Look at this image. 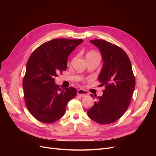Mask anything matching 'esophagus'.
Wrapping results in <instances>:
<instances>
[{"mask_svg":"<svg viewBox=\"0 0 156 156\" xmlns=\"http://www.w3.org/2000/svg\"><path fill=\"white\" fill-rule=\"evenodd\" d=\"M77 94H78V95H79L80 97H86L89 95L88 92H87L86 90H82V89L78 90Z\"/></svg>","mask_w":156,"mask_h":156,"instance_id":"34e87169","label":"esophagus"}]
</instances>
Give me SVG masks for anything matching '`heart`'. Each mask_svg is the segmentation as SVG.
<instances>
[{
    "label": "heart",
    "mask_w": 156,
    "mask_h": 156,
    "mask_svg": "<svg viewBox=\"0 0 156 156\" xmlns=\"http://www.w3.org/2000/svg\"><path fill=\"white\" fill-rule=\"evenodd\" d=\"M96 56H100L99 54L95 51H90L87 54V57H96Z\"/></svg>",
    "instance_id": "obj_1"
}]
</instances>
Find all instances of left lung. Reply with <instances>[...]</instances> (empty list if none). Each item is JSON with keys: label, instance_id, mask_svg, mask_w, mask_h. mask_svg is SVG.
I'll list each match as a JSON object with an SVG mask.
<instances>
[{"label": "left lung", "instance_id": "left-lung-1", "mask_svg": "<svg viewBox=\"0 0 156 156\" xmlns=\"http://www.w3.org/2000/svg\"><path fill=\"white\" fill-rule=\"evenodd\" d=\"M90 42L99 48L102 56L104 64L98 79L105 89L87 113L98 123L110 124L119 119L128 108L135 78L129 57L121 47L104 40Z\"/></svg>", "mask_w": 156, "mask_h": 156}]
</instances>
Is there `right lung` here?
<instances>
[{
	"instance_id": "obj_1",
	"label": "right lung",
	"mask_w": 156,
	"mask_h": 156,
	"mask_svg": "<svg viewBox=\"0 0 156 156\" xmlns=\"http://www.w3.org/2000/svg\"><path fill=\"white\" fill-rule=\"evenodd\" d=\"M82 39L56 38L44 43L31 54L23 80L24 102L29 112L39 121L52 123L59 119L76 90H61L55 78L67 69L69 55Z\"/></svg>"
}]
</instances>
